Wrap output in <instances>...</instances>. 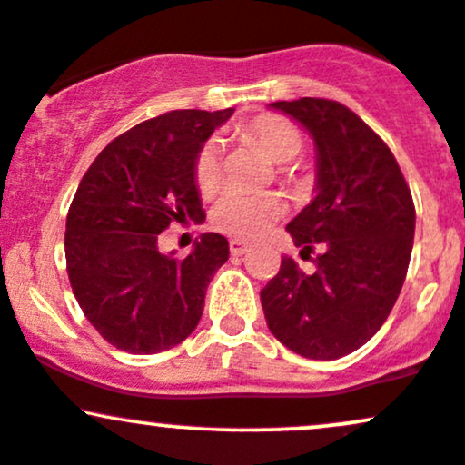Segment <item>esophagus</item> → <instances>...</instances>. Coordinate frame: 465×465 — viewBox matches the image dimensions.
Segmentation results:
<instances>
[{"mask_svg":"<svg viewBox=\"0 0 465 465\" xmlns=\"http://www.w3.org/2000/svg\"><path fill=\"white\" fill-rule=\"evenodd\" d=\"M229 251H232V255H242V253H247V251H249V244L244 242V240L233 238L232 242H229Z\"/></svg>","mask_w":465,"mask_h":465,"instance_id":"esophagus-1","label":"esophagus"}]
</instances>
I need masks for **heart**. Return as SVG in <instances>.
<instances>
[{
	"label": "heart",
	"instance_id": "heart-1",
	"mask_svg": "<svg viewBox=\"0 0 465 465\" xmlns=\"http://www.w3.org/2000/svg\"><path fill=\"white\" fill-rule=\"evenodd\" d=\"M244 142L253 143L271 162L282 165L292 162L303 148L302 131L286 117L275 114L258 115L238 129ZM286 173V168H282ZM196 188L210 194L221 183V142L207 140L196 154ZM284 214V203L275 194H242L227 192L212 210V225L233 238L253 240L269 232V227Z\"/></svg>",
	"mask_w": 465,
	"mask_h": 465
}]
</instances>
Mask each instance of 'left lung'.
<instances>
[{"label": "left lung", "mask_w": 465, "mask_h": 465, "mask_svg": "<svg viewBox=\"0 0 465 465\" xmlns=\"http://www.w3.org/2000/svg\"><path fill=\"white\" fill-rule=\"evenodd\" d=\"M311 133L317 183L311 205L286 229L302 258L322 247L303 273L282 258L260 292L266 325L303 359L334 361L365 345L387 322L415 233V207L391 151L354 111L334 100L271 103Z\"/></svg>", "instance_id": "8db88e82"}]
</instances>
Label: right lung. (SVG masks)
<instances>
[{"label": "right lung", "mask_w": 465, "mask_h": 465, "mask_svg": "<svg viewBox=\"0 0 465 465\" xmlns=\"http://www.w3.org/2000/svg\"><path fill=\"white\" fill-rule=\"evenodd\" d=\"M223 111H170L122 133L80 181L65 229L67 275L89 323L129 354H157L194 332L212 277L229 258L221 233H203L188 258L162 253L170 223L205 214L196 154Z\"/></svg>", "instance_id": "add662e5"}]
</instances>
